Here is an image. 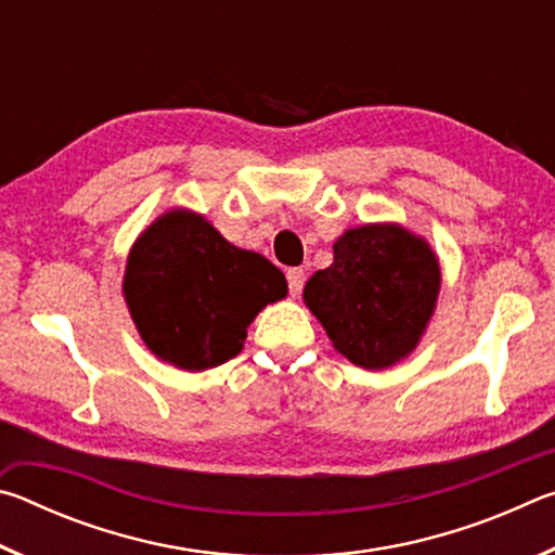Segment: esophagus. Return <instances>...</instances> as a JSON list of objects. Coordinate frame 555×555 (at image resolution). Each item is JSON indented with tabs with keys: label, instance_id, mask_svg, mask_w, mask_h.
Listing matches in <instances>:
<instances>
[{
	"label": "esophagus",
	"instance_id": "34e87169",
	"mask_svg": "<svg viewBox=\"0 0 555 555\" xmlns=\"http://www.w3.org/2000/svg\"><path fill=\"white\" fill-rule=\"evenodd\" d=\"M286 281H288L291 296H298L300 291H304V284H306L304 269H288V271H286Z\"/></svg>",
	"mask_w": 555,
	"mask_h": 555
}]
</instances>
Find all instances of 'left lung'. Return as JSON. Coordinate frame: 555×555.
<instances>
[{"label":"left lung","mask_w":555,"mask_h":555,"mask_svg":"<svg viewBox=\"0 0 555 555\" xmlns=\"http://www.w3.org/2000/svg\"><path fill=\"white\" fill-rule=\"evenodd\" d=\"M333 249V264L308 279L306 306L357 367H391L418 345L434 313L438 259L399 224L347 230Z\"/></svg>","instance_id":"left-lung-1"}]
</instances>
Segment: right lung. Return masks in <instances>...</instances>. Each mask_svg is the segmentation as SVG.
Listing matches in <instances>:
<instances>
[{
  "mask_svg": "<svg viewBox=\"0 0 555 555\" xmlns=\"http://www.w3.org/2000/svg\"><path fill=\"white\" fill-rule=\"evenodd\" d=\"M286 291L269 259L234 247L188 210L162 215L127 259L125 298L139 333L149 350L188 372L240 354L247 325Z\"/></svg>",
  "mask_w": 555,
  "mask_h": 555,
  "instance_id": "obj_1",
  "label": "right lung"
}]
</instances>
